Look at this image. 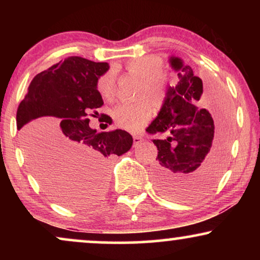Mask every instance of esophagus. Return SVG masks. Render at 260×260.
Listing matches in <instances>:
<instances>
[{"instance_id":"esophagus-1","label":"esophagus","mask_w":260,"mask_h":260,"mask_svg":"<svg viewBox=\"0 0 260 260\" xmlns=\"http://www.w3.org/2000/svg\"><path fill=\"white\" fill-rule=\"evenodd\" d=\"M143 141H144V138H143V136H142V135H134V145H135V147H136V145H138V144H141Z\"/></svg>"}]
</instances>
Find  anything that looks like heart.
<instances>
[{
  "label": "heart",
  "mask_w": 260,
  "mask_h": 260,
  "mask_svg": "<svg viewBox=\"0 0 260 260\" xmlns=\"http://www.w3.org/2000/svg\"><path fill=\"white\" fill-rule=\"evenodd\" d=\"M125 70L131 76L140 79L136 98L142 101L134 104H119L112 110L111 116L115 123L130 133H140L150 118L151 108L145 98L154 103H161L166 95L167 79L161 73L162 63L152 56H141L131 59L125 63ZM98 93L105 101L115 98L117 87L112 71L105 72L97 80Z\"/></svg>",
  "instance_id": "1"
}]
</instances>
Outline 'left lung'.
Masks as SVG:
<instances>
[{
	"label": "left lung",
	"instance_id": "obj_1",
	"mask_svg": "<svg viewBox=\"0 0 260 260\" xmlns=\"http://www.w3.org/2000/svg\"><path fill=\"white\" fill-rule=\"evenodd\" d=\"M180 81L169 87L157 117L147 127L157 157L152 170L156 187L167 198L191 200L207 193L222 172L232 122L231 106L221 92L212 94L213 115L197 106L202 80L182 60L170 58Z\"/></svg>",
	"mask_w": 260,
	"mask_h": 260
}]
</instances>
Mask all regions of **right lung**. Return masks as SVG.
<instances>
[{
    "instance_id": "right-lung-1",
    "label": "right lung",
    "mask_w": 260,
    "mask_h": 260,
    "mask_svg": "<svg viewBox=\"0 0 260 260\" xmlns=\"http://www.w3.org/2000/svg\"><path fill=\"white\" fill-rule=\"evenodd\" d=\"M108 62L69 56L30 81L16 113L17 129L31 169L56 201L72 207L93 201L102 193L106 166L133 147L124 130L91 129L88 115L104 104L98 78ZM105 125L112 123L104 116Z\"/></svg>"
}]
</instances>
